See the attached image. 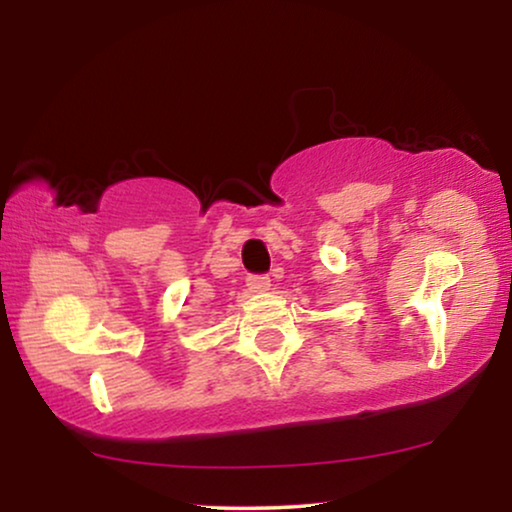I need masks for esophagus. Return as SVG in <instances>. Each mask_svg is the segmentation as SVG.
Masks as SVG:
<instances>
[{
	"label": "esophagus",
	"instance_id": "34e87169",
	"mask_svg": "<svg viewBox=\"0 0 512 512\" xmlns=\"http://www.w3.org/2000/svg\"><path fill=\"white\" fill-rule=\"evenodd\" d=\"M248 290L250 292H266L271 287L269 276H248Z\"/></svg>",
	"mask_w": 512,
	"mask_h": 512
}]
</instances>
